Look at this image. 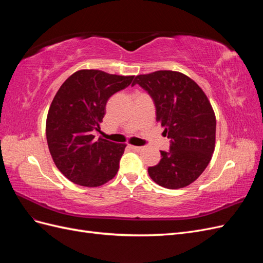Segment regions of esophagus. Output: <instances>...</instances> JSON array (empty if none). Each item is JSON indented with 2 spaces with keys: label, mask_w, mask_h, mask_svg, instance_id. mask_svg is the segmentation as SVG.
Returning <instances> with one entry per match:
<instances>
[{
  "label": "esophagus",
  "mask_w": 263,
  "mask_h": 263,
  "mask_svg": "<svg viewBox=\"0 0 263 263\" xmlns=\"http://www.w3.org/2000/svg\"><path fill=\"white\" fill-rule=\"evenodd\" d=\"M130 148L135 151H141L142 149H144V147H138V146H130Z\"/></svg>",
  "instance_id": "34e87169"
}]
</instances>
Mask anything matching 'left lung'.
Wrapping results in <instances>:
<instances>
[{
	"label": "left lung",
	"mask_w": 263,
	"mask_h": 263,
	"mask_svg": "<svg viewBox=\"0 0 263 263\" xmlns=\"http://www.w3.org/2000/svg\"><path fill=\"white\" fill-rule=\"evenodd\" d=\"M151 95L156 121L171 140L170 151L148 168L150 178L165 189L190 185L209 165L216 141V117L198 84L179 71L160 70L135 78Z\"/></svg>",
	"instance_id": "left-lung-1"
}]
</instances>
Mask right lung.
Segmentation results:
<instances>
[{"mask_svg":"<svg viewBox=\"0 0 263 263\" xmlns=\"http://www.w3.org/2000/svg\"><path fill=\"white\" fill-rule=\"evenodd\" d=\"M134 77L82 69L55 93L46 121L47 144L55 166L71 182L97 187L116 176L126 145L95 139L93 130L100 129L108 99Z\"/></svg>","mask_w":263,"mask_h":263,"instance_id":"right-lung-1","label":"right lung"}]
</instances>
